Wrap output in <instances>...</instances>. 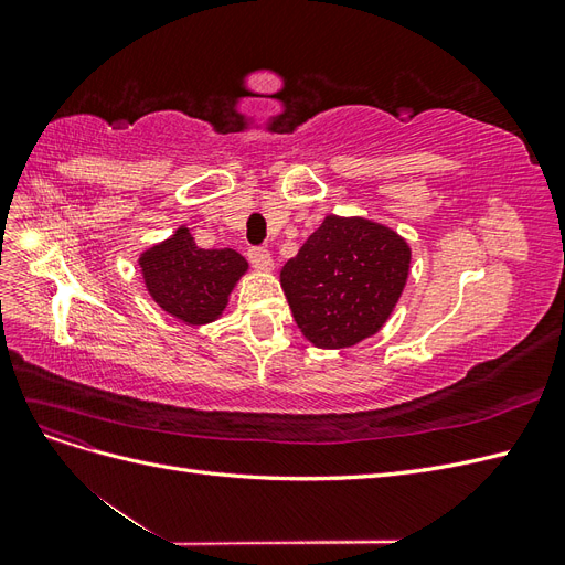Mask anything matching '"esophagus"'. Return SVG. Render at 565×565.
I'll return each mask as SVG.
<instances>
[{
    "instance_id": "34e87169",
    "label": "esophagus",
    "mask_w": 565,
    "mask_h": 565,
    "mask_svg": "<svg viewBox=\"0 0 565 565\" xmlns=\"http://www.w3.org/2000/svg\"><path fill=\"white\" fill-rule=\"evenodd\" d=\"M249 262L256 270H262V273L273 270V256L266 249H249Z\"/></svg>"
}]
</instances>
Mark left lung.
I'll return each mask as SVG.
<instances>
[{"instance_id": "left-lung-1", "label": "left lung", "mask_w": 565, "mask_h": 565, "mask_svg": "<svg viewBox=\"0 0 565 565\" xmlns=\"http://www.w3.org/2000/svg\"><path fill=\"white\" fill-rule=\"evenodd\" d=\"M413 249L386 224L328 214L280 285L301 334L318 349H349L377 334L403 295Z\"/></svg>"}]
</instances>
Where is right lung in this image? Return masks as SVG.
<instances>
[{
    "instance_id": "add662e5",
    "label": "right lung",
    "mask_w": 565,
    "mask_h": 565,
    "mask_svg": "<svg viewBox=\"0 0 565 565\" xmlns=\"http://www.w3.org/2000/svg\"><path fill=\"white\" fill-rule=\"evenodd\" d=\"M139 268L150 299L164 313L185 324H207L224 316L249 264L231 247H198L183 224L167 241L143 249Z\"/></svg>"
}]
</instances>
